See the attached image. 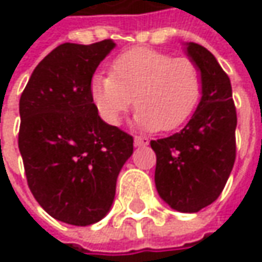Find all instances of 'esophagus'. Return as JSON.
<instances>
[{"label": "esophagus", "instance_id": "34e87169", "mask_svg": "<svg viewBox=\"0 0 262 262\" xmlns=\"http://www.w3.org/2000/svg\"><path fill=\"white\" fill-rule=\"evenodd\" d=\"M134 144L137 147H143L148 144V138L147 137H141V136H136L134 137Z\"/></svg>", "mask_w": 262, "mask_h": 262}]
</instances>
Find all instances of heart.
Returning a JSON list of instances; mask_svg holds the SVG:
<instances>
[{
	"label": "heart",
	"instance_id": "1",
	"mask_svg": "<svg viewBox=\"0 0 262 262\" xmlns=\"http://www.w3.org/2000/svg\"><path fill=\"white\" fill-rule=\"evenodd\" d=\"M201 89V71L194 61L134 48L116 58L111 76L92 78L90 95L97 114L109 125H121L136 105L138 128L172 131L192 116Z\"/></svg>",
	"mask_w": 262,
	"mask_h": 262
}]
</instances>
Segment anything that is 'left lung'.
I'll use <instances>...</instances> for the list:
<instances>
[{
  "label": "left lung",
  "instance_id": "1",
  "mask_svg": "<svg viewBox=\"0 0 262 262\" xmlns=\"http://www.w3.org/2000/svg\"><path fill=\"white\" fill-rule=\"evenodd\" d=\"M201 71V99L179 133L150 143L157 157L155 184L160 198L181 213H196L216 201L236 157V109L227 74L204 46L184 43Z\"/></svg>",
  "mask_w": 262,
  "mask_h": 262
}]
</instances>
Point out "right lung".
<instances>
[{"mask_svg": "<svg viewBox=\"0 0 262 262\" xmlns=\"http://www.w3.org/2000/svg\"><path fill=\"white\" fill-rule=\"evenodd\" d=\"M115 46L112 39L59 45L37 64L20 97L18 148L29 188L49 216L74 226L109 213L134 150L133 137L106 124L90 95L96 68Z\"/></svg>", "mask_w": 262, "mask_h": 262, "instance_id": "obj_1", "label": "right lung"}]
</instances>
